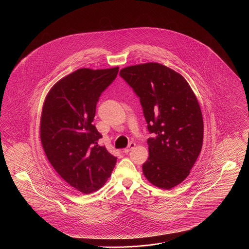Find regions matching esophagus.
<instances>
[{
  "instance_id": "1",
  "label": "esophagus",
  "mask_w": 249,
  "mask_h": 249,
  "mask_svg": "<svg viewBox=\"0 0 249 249\" xmlns=\"http://www.w3.org/2000/svg\"><path fill=\"white\" fill-rule=\"evenodd\" d=\"M134 146H135V143H134V142H130V143H129V145L124 149V153L128 154L131 149H133V148H134Z\"/></svg>"
}]
</instances>
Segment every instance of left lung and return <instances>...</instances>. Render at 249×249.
Instances as JSON below:
<instances>
[{
  "label": "left lung",
  "instance_id": "obj_1",
  "mask_svg": "<svg viewBox=\"0 0 249 249\" xmlns=\"http://www.w3.org/2000/svg\"><path fill=\"white\" fill-rule=\"evenodd\" d=\"M119 75L139 97L154 135L147 139L142 173L156 187L171 190L190 175L201 152L203 120L197 98L180 73L157 62L123 68Z\"/></svg>",
  "mask_w": 249,
  "mask_h": 249
}]
</instances>
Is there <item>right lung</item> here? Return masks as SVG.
Returning a JSON list of instances; mask_svg holds the SVG:
<instances>
[{"label": "right lung", "instance_id": "right-lung-1", "mask_svg": "<svg viewBox=\"0 0 249 249\" xmlns=\"http://www.w3.org/2000/svg\"><path fill=\"white\" fill-rule=\"evenodd\" d=\"M118 72L119 67L78 69L51 88L42 109L40 138L49 162L85 194L101 189L117 162L98 144L103 136L92 122L100 96Z\"/></svg>", "mask_w": 249, "mask_h": 249}]
</instances>
